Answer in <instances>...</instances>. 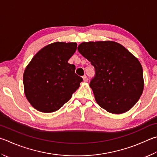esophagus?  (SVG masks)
<instances>
[{
	"label": "esophagus",
	"instance_id": "obj_1",
	"mask_svg": "<svg viewBox=\"0 0 157 157\" xmlns=\"http://www.w3.org/2000/svg\"><path fill=\"white\" fill-rule=\"evenodd\" d=\"M82 78H83V80H84V82H86L88 81V78L86 77V75H84L83 77H82Z\"/></svg>",
	"mask_w": 157,
	"mask_h": 157
}]
</instances>
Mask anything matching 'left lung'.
Listing matches in <instances>:
<instances>
[{
    "instance_id": "obj_1",
    "label": "left lung",
    "mask_w": 157,
    "mask_h": 157,
    "mask_svg": "<svg viewBox=\"0 0 157 157\" xmlns=\"http://www.w3.org/2000/svg\"><path fill=\"white\" fill-rule=\"evenodd\" d=\"M78 50L95 67L90 87L99 106L118 115L135 106L144 88L143 69L135 56L110 40L84 42Z\"/></svg>"
}]
</instances>
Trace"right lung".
I'll use <instances>...</instances> for the list:
<instances>
[{
	"label": "right lung",
	"instance_id": "1",
	"mask_svg": "<svg viewBox=\"0 0 157 157\" xmlns=\"http://www.w3.org/2000/svg\"><path fill=\"white\" fill-rule=\"evenodd\" d=\"M76 49V42H53L40 50L25 68L24 92L37 110L57 111L79 87L83 79L68 62Z\"/></svg>",
	"mask_w": 157,
	"mask_h": 157
}]
</instances>
